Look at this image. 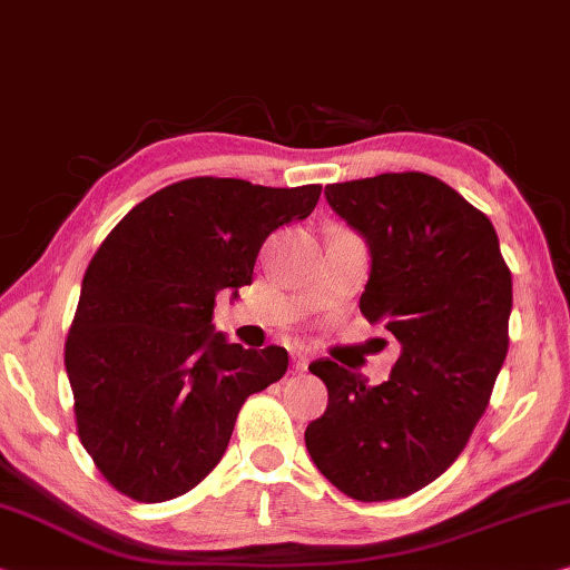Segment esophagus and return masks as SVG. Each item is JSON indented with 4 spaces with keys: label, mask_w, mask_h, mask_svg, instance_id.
I'll use <instances>...</instances> for the list:
<instances>
[{
    "label": "esophagus",
    "mask_w": 570,
    "mask_h": 570,
    "mask_svg": "<svg viewBox=\"0 0 570 570\" xmlns=\"http://www.w3.org/2000/svg\"><path fill=\"white\" fill-rule=\"evenodd\" d=\"M291 357H293V367L295 370H308V362H311L308 352H305V350H293Z\"/></svg>",
    "instance_id": "34e87169"
}]
</instances>
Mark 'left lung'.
Instances as JSON below:
<instances>
[{
	"label": "left lung",
	"instance_id": "8db88e82",
	"mask_svg": "<svg viewBox=\"0 0 570 570\" xmlns=\"http://www.w3.org/2000/svg\"><path fill=\"white\" fill-rule=\"evenodd\" d=\"M326 200L367 238L360 311L385 324L401 357L381 385L311 362L328 406L305 448L346 497L403 499L455 463L489 406L509 350L511 272L485 213L424 171L328 185Z\"/></svg>",
	"mask_w": 570,
	"mask_h": 570
}]
</instances>
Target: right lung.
I'll use <instances>...</instances> for the list:
<instances>
[{
  "mask_svg": "<svg viewBox=\"0 0 570 570\" xmlns=\"http://www.w3.org/2000/svg\"><path fill=\"white\" fill-rule=\"evenodd\" d=\"M321 185L193 177L138 203L81 279L63 362L79 440L122 497L193 491L228 448L238 409L277 383L287 352L213 332L216 295L252 285L279 226L308 218Z\"/></svg>",
  "mask_w": 570,
  "mask_h": 570,
  "instance_id": "obj_1",
  "label": "right lung"
}]
</instances>
